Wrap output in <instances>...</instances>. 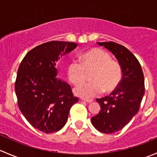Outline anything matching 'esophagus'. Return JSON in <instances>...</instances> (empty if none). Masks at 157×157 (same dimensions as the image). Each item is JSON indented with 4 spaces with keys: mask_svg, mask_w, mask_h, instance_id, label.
<instances>
[{
    "mask_svg": "<svg viewBox=\"0 0 157 157\" xmlns=\"http://www.w3.org/2000/svg\"><path fill=\"white\" fill-rule=\"evenodd\" d=\"M81 100H82V101H83V102H88V103H90V102H93V100H92V99H84V98H81Z\"/></svg>",
    "mask_w": 157,
    "mask_h": 157,
    "instance_id": "1",
    "label": "esophagus"
}]
</instances>
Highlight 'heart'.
Masks as SVG:
<instances>
[{"label": "heart", "instance_id": "heart-1", "mask_svg": "<svg viewBox=\"0 0 157 157\" xmlns=\"http://www.w3.org/2000/svg\"><path fill=\"white\" fill-rule=\"evenodd\" d=\"M108 52L100 48H92L80 55V62L72 61L67 67V77L74 85L80 84L90 74L92 82L83 83L75 88L78 96L92 98L104 90L112 93L120 84L122 79V69L118 61L111 59Z\"/></svg>", "mask_w": 157, "mask_h": 157}]
</instances>
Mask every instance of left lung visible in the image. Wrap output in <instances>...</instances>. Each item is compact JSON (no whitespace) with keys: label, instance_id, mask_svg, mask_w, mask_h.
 Masks as SVG:
<instances>
[{"label":"left lung","instance_id":"1","mask_svg":"<svg viewBox=\"0 0 157 157\" xmlns=\"http://www.w3.org/2000/svg\"><path fill=\"white\" fill-rule=\"evenodd\" d=\"M110 51L122 69L118 86L108 96L96 99L101 110L91 118L93 125L105 134L122 129L138 112L144 95V77L136 57L123 45L114 42H98Z\"/></svg>","mask_w":157,"mask_h":157}]
</instances>
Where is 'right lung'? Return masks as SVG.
I'll return each instance as SVG.
<instances>
[{"label":"right lung","instance_id":"obj_1","mask_svg":"<svg viewBox=\"0 0 157 157\" xmlns=\"http://www.w3.org/2000/svg\"><path fill=\"white\" fill-rule=\"evenodd\" d=\"M77 43L51 41L35 47L19 66L15 82L17 103L33 127L49 134L64 126L69 111L78 98L71 86L56 78V61Z\"/></svg>","mask_w":157,"mask_h":157}]
</instances>
